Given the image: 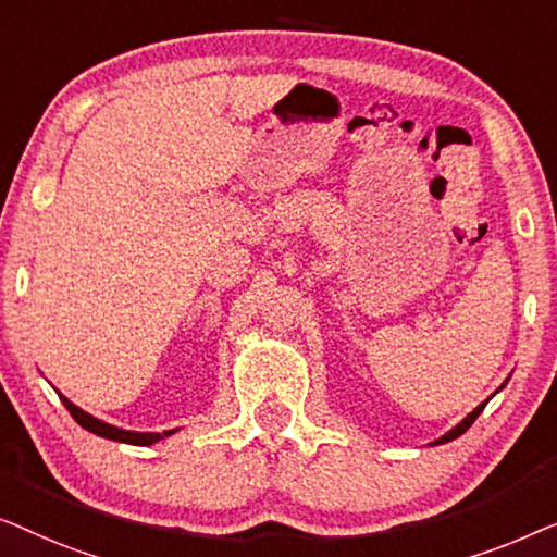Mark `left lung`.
Listing matches in <instances>:
<instances>
[{
	"label": "left lung",
	"instance_id": "obj_1",
	"mask_svg": "<svg viewBox=\"0 0 557 557\" xmlns=\"http://www.w3.org/2000/svg\"><path fill=\"white\" fill-rule=\"evenodd\" d=\"M487 401H490V398H487ZM487 401H484V404H480V406H476V409H474L472 413H469V417H467L465 421H461V424H457V426H454L449 434H444L442 438H438V442H436V444L451 442V438H457V436H461V434H465V432H467V429L474 424V419H476V417H480V413H482V409H484V406H487Z\"/></svg>",
	"mask_w": 557,
	"mask_h": 557
}]
</instances>
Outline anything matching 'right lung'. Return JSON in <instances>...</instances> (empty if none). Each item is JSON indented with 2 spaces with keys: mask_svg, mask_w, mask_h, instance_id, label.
<instances>
[{
  "mask_svg": "<svg viewBox=\"0 0 557 557\" xmlns=\"http://www.w3.org/2000/svg\"><path fill=\"white\" fill-rule=\"evenodd\" d=\"M60 401L65 404V409L70 411V417H73L77 424L83 429H88V432L98 434V436H106V438H113V442H123V444H138V446H148L153 442H159V438L174 434V432H163V434H138V432H125V429L119 426H111L106 424V421H100L96 417H90V413H85L83 409H77L73 401H67L65 396H60Z\"/></svg>",
  "mask_w": 557,
  "mask_h": 557,
  "instance_id": "right-lung-1",
  "label": "right lung"
}]
</instances>
